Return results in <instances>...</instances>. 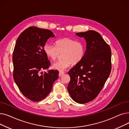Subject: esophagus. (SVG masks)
I'll return each mask as SVG.
<instances>
[{"label":"esophagus","instance_id":"obj_1","mask_svg":"<svg viewBox=\"0 0 129 129\" xmlns=\"http://www.w3.org/2000/svg\"><path fill=\"white\" fill-rule=\"evenodd\" d=\"M64 74V72H59V76L60 77V76H62V75H63V74Z\"/></svg>","mask_w":129,"mask_h":129}]
</instances>
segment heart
Segmentation results:
<instances>
[{
	"instance_id": "b5f03b06",
	"label": "heart",
	"mask_w": 129,
	"mask_h": 129,
	"mask_svg": "<svg viewBox=\"0 0 129 129\" xmlns=\"http://www.w3.org/2000/svg\"><path fill=\"white\" fill-rule=\"evenodd\" d=\"M45 55L51 59L55 60L62 54L63 59L53 64V68L63 71L72 64H76L82 60L85 54L86 47L82 41L71 38H63L56 41L55 45L46 43L43 46Z\"/></svg>"
}]
</instances>
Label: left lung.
Wrapping results in <instances>:
<instances>
[{"mask_svg": "<svg viewBox=\"0 0 129 129\" xmlns=\"http://www.w3.org/2000/svg\"><path fill=\"white\" fill-rule=\"evenodd\" d=\"M87 43L85 56L68 72L71 80L67 89L72 98L85 104L96 98L102 90L111 70L110 46L93 30L76 33Z\"/></svg>", "mask_w": 129, "mask_h": 129, "instance_id": "left-lung-1", "label": "left lung"}]
</instances>
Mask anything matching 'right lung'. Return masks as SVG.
Here are the masks:
<instances>
[{"label":"right lung","mask_w":129,"mask_h":129,"mask_svg":"<svg viewBox=\"0 0 129 129\" xmlns=\"http://www.w3.org/2000/svg\"><path fill=\"white\" fill-rule=\"evenodd\" d=\"M50 37H54L51 31L30 26L20 34L13 52V79L23 95L35 102L48 95L58 78L57 70L41 72L51 65L43 51Z\"/></svg>","instance_id":"obj_1"}]
</instances>
